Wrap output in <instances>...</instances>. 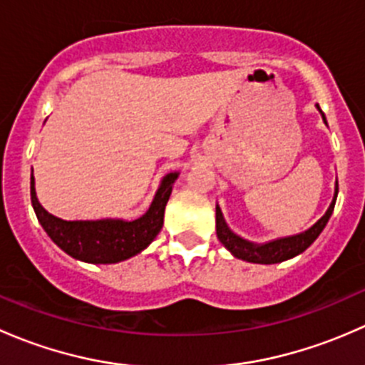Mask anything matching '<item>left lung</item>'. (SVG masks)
<instances>
[{
  "label": "left lung",
  "mask_w": 365,
  "mask_h": 365,
  "mask_svg": "<svg viewBox=\"0 0 365 365\" xmlns=\"http://www.w3.org/2000/svg\"><path fill=\"white\" fill-rule=\"evenodd\" d=\"M318 111L322 113L323 121L327 125V118L323 114L319 106L316 104ZM337 192H339V183L336 182V190H334L332 203H330L329 210L325 212V215L318 220V222L312 224L309 230L302 231L298 235H292V237H282L275 238V240L264 242V244H256V242H249L245 238L238 237L237 233L230 230V226L224 220L222 212H220L219 205L215 206V227H217V238H219L220 244L227 249L235 257L238 259L249 261V263H257V264H274V263H282L286 259H292V257L302 254L307 247H311L312 242L322 235V231L325 230L327 222L332 217L334 206H336Z\"/></svg>",
  "instance_id": "left-lung-1"
}]
</instances>
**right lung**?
<instances>
[{"instance_id": "obj_1", "label": "right lung", "mask_w": 365, "mask_h": 365, "mask_svg": "<svg viewBox=\"0 0 365 365\" xmlns=\"http://www.w3.org/2000/svg\"><path fill=\"white\" fill-rule=\"evenodd\" d=\"M180 173H168L153 196L150 208L134 220L98 219L63 220L38 203L31 169V205L36 219L51 240L76 259L93 264H111L143 252L159 235L164 224V210Z\"/></svg>"}]
</instances>
